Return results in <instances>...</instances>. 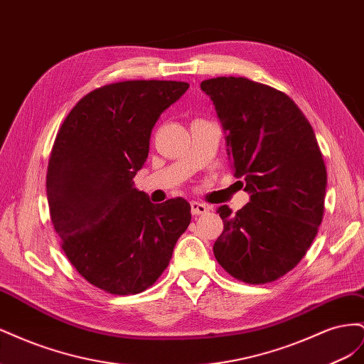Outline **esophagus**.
Returning a JSON list of instances; mask_svg holds the SVG:
<instances>
[{
    "instance_id": "34e87169",
    "label": "esophagus",
    "mask_w": 364,
    "mask_h": 364,
    "mask_svg": "<svg viewBox=\"0 0 364 364\" xmlns=\"http://www.w3.org/2000/svg\"><path fill=\"white\" fill-rule=\"evenodd\" d=\"M209 211V206L200 202H191V214L193 215H203Z\"/></svg>"
}]
</instances>
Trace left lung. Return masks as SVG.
<instances>
[{"instance_id":"obj_1","label":"left lung","mask_w":364,"mask_h":364,"mask_svg":"<svg viewBox=\"0 0 364 364\" xmlns=\"http://www.w3.org/2000/svg\"><path fill=\"white\" fill-rule=\"evenodd\" d=\"M226 132L229 159L250 202L217 214L223 232L214 255L247 284L277 281L310 249L323 218L326 167L310 121L291 98L246 77L203 80Z\"/></svg>"}]
</instances>
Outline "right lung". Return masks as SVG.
Returning a JSON list of instances; mask_svg holds the SVG:
<instances>
[{
  "instance_id": "obj_1",
  "label": "right lung",
  "mask_w": 364,
  "mask_h": 364,
  "mask_svg": "<svg viewBox=\"0 0 364 364\" xmlns=\"http://www.w3.org/2000/svg\"><path fill=\"white\" fill-rule=\"evenodd\" d=\"M186 82L126 80L86 94L62 123L47 171L50 218L74 269L111 294H138L167 269L190 203L134 188L151 129Z\"/></svg>"
}]
</instances>
